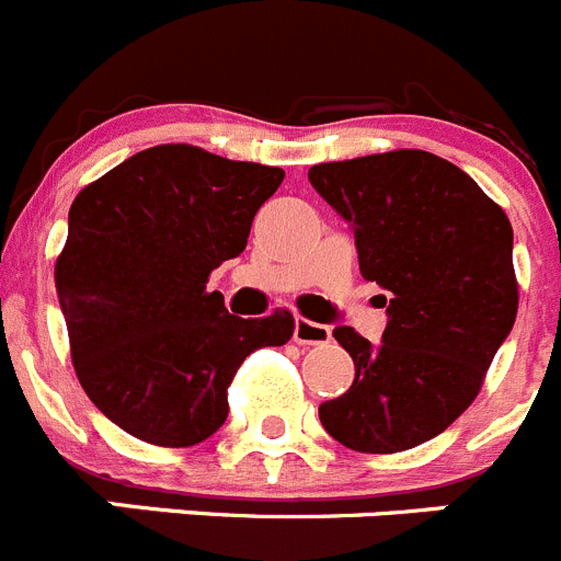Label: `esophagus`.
Masks as SVG:
<instances>
[{
    "label": "esophagus",
    "instance_id": "1",
    "mask_svg": "<svg viewBox=\"0 0 561 561\" xmlns=\"http://www.w3.org/2000/svg\"><path fill=\"white\" fill-rule=\"evenodd\" d=\"M295 341L297 344H324V341H330V328L311 322V319L297 317L295 319Z\"/></svg>",
    "mask_w": 561,
    "mask_h": 561
}]
</instances>
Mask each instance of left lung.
<instances>
[{
	"label": "left lung",
	"mask_w": 561,
	"mask_h": 561,
	"mask_svg": "<svg viewBox=\"0 0 561 561\" xmlns=\"http://www.w3.org/2000/svg\"><path fill=\"white\" fill-rule=\"evenodd\" d=\"M308 181L355 231L360 275L388 291L380 344L333 330L355 380L319 421L352 451L413 449L466 413L515 324L510 217L457 164L413 148L313 164Z\"/></svg>",
	"instance_id": "left-lung-1"
}]
</instances>
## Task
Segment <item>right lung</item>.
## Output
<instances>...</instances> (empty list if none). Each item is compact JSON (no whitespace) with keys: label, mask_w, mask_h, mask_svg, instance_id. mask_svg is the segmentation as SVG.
<instances>
[{"label":"right lung","mask_w":561,"mask_h":561,"mask_svg":"<svg viewBox=\"0 0 561 561\" xmlns=\"http://www.w3.org/2000/svg\"><path fill=\"white\" fill-rule=\"evenodd\" d=\"M284 175L175 142L79 192L55 286L73 369L112 424L153 446L201 444L226 424L244 357L291 339L289 311L233 317L206 289Z\"/></svg>","instance_id":"1"}]
</instances>
